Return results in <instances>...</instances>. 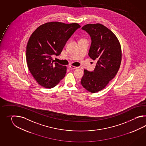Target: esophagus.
<instances>
[{"instance_id":"esophagus-1","label":"esophagus","mask_w":146,"mask_h":146,"mask_svg":"<svg viewBox=\"0 0 146 146\" xmlns=\"http://www.w3.org/2000/svg\"><path fill=\"white\" fill-rule=\"evenodd\" d=\"M69 68L70 69H77L78 68V67H75V66H69Z\"/></svg>"}]
</instances>
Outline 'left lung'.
Here are the masks:
<instances>
[{
  "mask_svg": "<svg viewBox=\"0 0 146 146\" xmlns=\"http://www.w3.org/2000/svg\"><path fill=\"white\" fill-rule=\"evenodd\" d=\"M81 29L91 37L88 55L97 62L92 72L84 70L81 84L87 91L96 93L103 89L117 73L121 60V47L115 34L103 25L88 24Z\"/></svg>",
  "mask_w": 146,
  "mask_h": 146,
  "instance_id": "obj_1",
  "label": "left lung"
}]
</instances>
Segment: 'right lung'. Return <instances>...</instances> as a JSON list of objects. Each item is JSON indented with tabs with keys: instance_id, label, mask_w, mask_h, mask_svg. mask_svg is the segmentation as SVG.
<instances>
[{
	"instance_id": "right-lung-1",
	"label": "right lung",
	"mask_w": 146,
	"mask_h": 146,
	"mask_svg": "<svg viewBox=\"0 0 146 146\" xmlns=\"http://www.w3.org/2000/svg\"><path fill=\"white\" fill-rule=\"evenodd\" d=\"M81 26L76 23L48 22L33 32L27 46L28 68L41 86L53 88L65 76L67 67L54 62L52 56H58L69 38Z\"/></svg>"
}]
</instances>
